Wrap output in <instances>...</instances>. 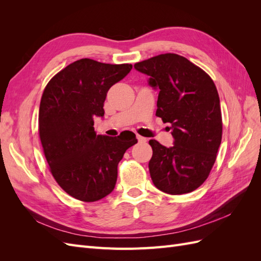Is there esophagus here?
Returning <instances> with one entry per match:
<instances>
[{"mask_svg":"<svg viewBox=\"0 0 261 261\" xmlns=\"http://www.w3.org/2000/svg\"><path fill=\"white\" fill-rule=\"evenodd\" d=\"M137 140L139 141V143H146L147 138H146V137H143V136H140V135H137Z\"/></svg>","mask_w":261,"mask_h":261,"instance_id":"1","label":"esophagus"}]
</instances>
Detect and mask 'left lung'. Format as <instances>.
Here are the masks:
<instances>
[{"label":"left lung","mask_w":261,"mask_h":261,"mask_svg":"<svg viewBox=\"0 0 261 261\" xmlns=\"http://www.w3.org/2000/svg\"><path fill=\"white\" fill-rule=\"evenodd\" d=\"M159 90L155 115L171 123L172 147L151 139L150 176L170 195L191 193L207 179L222 139V116L215 83L186 58L165 53L136 63Z\"/></svg>","instance_id":"1"}]
</instances>
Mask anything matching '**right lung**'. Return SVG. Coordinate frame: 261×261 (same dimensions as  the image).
<instances>
[{
  "mask_svg": "<svg viewBox=\"0 0 261 261\" xmlns=\"http://www.w3.org/2000/svg\"><path fill=\"white\" fill-rule=\"evenodd\" d=\"M132 67L82 59L55 75L43 91L39 134L45 159L58 184L78 200L97 201L111 193L118 162L137 143L134 133L109 137L93 127V118L105 115L109 89Z\"/></svg>",
  "mask_w": 261,
  "mask_h": 261,
  "instance_id": "add662e5",
  "label": "right lung"
}]
</instances>
